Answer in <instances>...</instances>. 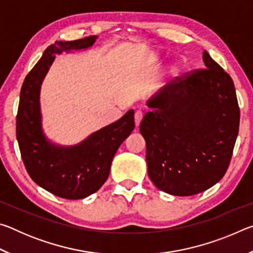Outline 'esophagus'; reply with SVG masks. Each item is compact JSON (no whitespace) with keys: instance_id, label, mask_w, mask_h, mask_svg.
Wrapping results in <instances>:
<instances>
[{"instance_id":"1","label":"esophagus","mask_w":253,"mask_h":253,"mask_svg":"<svg viewBox=\"0 0 253 253\" xmlns=\"http://www.w3.org/2000/svg\"><path fill=\"white\" fill-rule=\"evenodd\" d=\"M143 116H144L143 110H137L136 113H135L134 118H135V125H136V127L139 126V124H140V122H142V119H143Z\"/></svg>"}]
</instances>
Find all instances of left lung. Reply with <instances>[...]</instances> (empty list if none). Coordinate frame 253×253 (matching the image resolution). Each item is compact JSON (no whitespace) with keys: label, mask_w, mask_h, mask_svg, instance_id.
Here are the masks:
<instances>
[{"label":"left lung","mask_w":253,"mask_h":253,"mask_svg":"<svg viewBox=\"0 0 253 253\" xmlns=\"http://www.w3.org/2000/svg\"><path fill=\"white\" fill-rule=\"evenodd\" d=\"M205 69L176 77L147 100L139 125L147 172L165 193L190 196L224 176L240 109L231 77L204 51Z\"/></svg>","instance_id":"obj_1"}]
</instances>
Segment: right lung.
Masks as SVG:
<instances>
[{
  "label": "right lung",
  "instance_id": "1",
  "mask_svg": "<svg viewBox=\"0 0 253 253\" xmlns=\"http://www.w3.org/2000/svg\"><path fill=\"white\" fill-rule=\"evenodd\" d=\"M97 38L91 36L75 41H55L49 45L25 77L20 92L16 139L24 166L38 185L62 199H84L99 190L108 178L118 147L135 127L134 110L130 109L117 122L100 128L72 146L54 144L44 134L40 90L55 54L90 48Z\"/></svg>",
  "mask_w": 253,
  "mask_h": 253
}]
</instances>
